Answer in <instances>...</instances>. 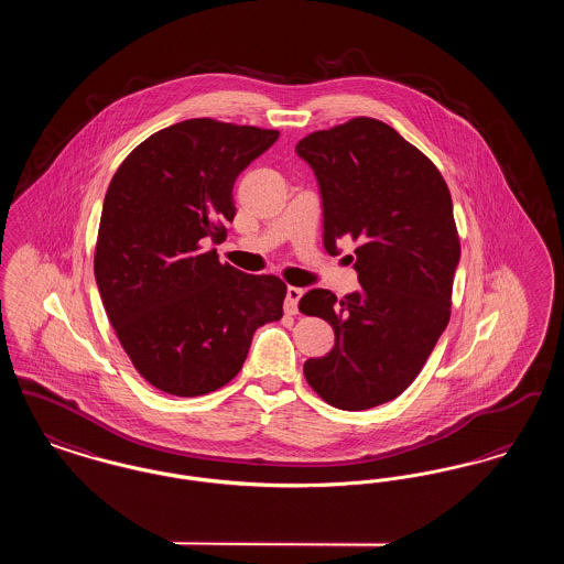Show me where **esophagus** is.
<instances>
[{
	"mask_svg": "<svg viewBox=\"0 0 564 564\" xmlns=\"http://www.w3.org/2000/svg\"><path fill=\"white\" fill-rule=\"evenodd\" d=\"M302 290L300 288H288V294H285V313L288 315H295L297 313V302L302 297Z\"/></svg>",
	"mask_w": 564,
	"mask_h": 564,
	"instance_id": "34e87169",
	"label": "esophagus"
}]
</instances>
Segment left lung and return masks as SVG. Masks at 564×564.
Segmentation results:
<instances>
[{
	"label": "left lung",
	"instance_id": "1",
	"mask_svg": "<svg viewBox=\"0 0 564 564\" xmlns=\"http://www.w3.org/2000/svg\"><path fill=\"white\" fill-rule=\"evenodd\" d=\"M295 154L319 184L323 245L357 242L359 290L302 295L300 311L334 329V347L304 364L308 384L340 410L395 400L423 370L451 319L460 258L453 198L435 164L375 118L304 137ZM352 262V258H350Z\"/></svg>",
	"mask_w": 564,
	"mask_h": 564
}]
</instances>
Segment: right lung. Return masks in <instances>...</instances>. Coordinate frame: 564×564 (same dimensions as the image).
Instances as JSON below:
<instances>
[{"label":"right lung","mask_w":564,"mask_h":564,"mask_svg":"<svg viewBox=\"0 0 564 564\" xmlns=\"http://www.w3.org/2000/svg\"><path fill=\"white\" fill-rule=\"evenodd\" d=\"M279 131L212 118L148 137L111 177L95 249L109 323L150 384L205 395L241 372L253 332L283 317L285 283L219 264L209 242L237 215L232 188Z\"/></svg>","instance_id":"add662e5"}]
</instances>
